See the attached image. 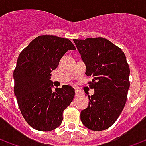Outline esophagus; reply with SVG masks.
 <instances>
[{
    "mask_svg": "<svg viewBox=\"0 0 146 146\" xmlns=\"http://www.w3.org/2000/svg\"><path fill=\"white\" fill-rule=\"evenodd\" d=\"M75 94H76V95H78L80 94V92H79V90H75Z\"/></svg>",
    "mask_w": 146,
    "mask_h": 146,
    "instance_id": "34e87169",
    "label": "esophagus"
}]
</instances>
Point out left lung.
Here are the masks:
<instances>
[{
  "instance_id": "1",
  "label": "left lung",
  "mask_w": 146,
  "mask_h": 146,
  "mask_svg": "<svg viewBox=\"0 0 146 146\" xmlns=\"http://www.w3.org/2000/svg\"><path fill=\"white\" fill-rule=\"evenodd\" d=\"M92 77L89 106L81 111L83 124L92 131H103L116 122L127 102L130 68L123 51L102 37L73 40Z\"/></svg>"
}]
</instances>
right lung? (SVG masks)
Instances as JSON below:
<instances>
[{"label": "right lung", "instance_id": "right-lung-1", "mask_svg": "<svg viewBox=\"0 0 146 146\" xmlns=\"http://www.w3.org/2000/svg\"><path fill=\"white\" fill-rule=\"evenodd\" d=\"M75 49L69 39L42 35L19 55L13 73L15 95L25 120L37 131L57 128L63 119V111L73 101L74 89L63 85L53 92L50 76L63 54Z\"/></svg>", "mask_w": 146, "mask_h": 146}]
</instances>
